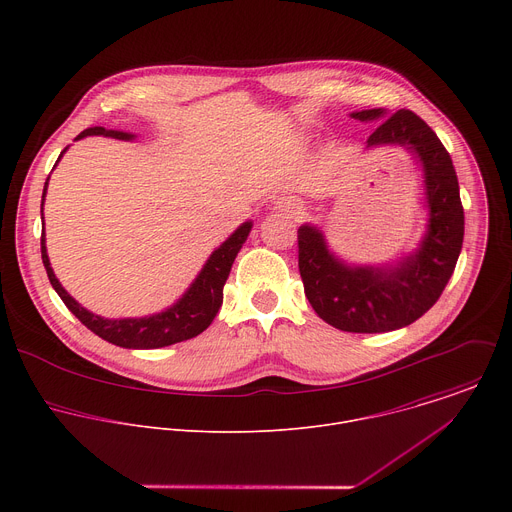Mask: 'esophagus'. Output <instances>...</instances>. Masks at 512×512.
Masks as SVG:
<instances>
[{"label":"esophagus","instance_id":"34e87169","mask_svg":"<svg viewBox=\"0 0 512 512\" xmlns=\"http://www.w3.org/2000/svg\"><path fill=\"white\" fill-rule=\"evenodd\" d=\"M273 210H275V212H281V214H285V216H289V218H294V216H300V214L304 212V206H302V202L296 200V198L281 196V198H277V200L273 202Z\"/></svg>","mask_w":512,"mask_h":512}]
</instances>
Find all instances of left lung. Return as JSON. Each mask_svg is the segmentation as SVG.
Listing matches in <instances>:
<instances>
[{"mask_svg": "<svg viewBox=\"0 0 512 512\" xmlns=\"http://www.w3.org/2000/svg\"><path fill=\"white\" fill-rule=\"evenodd\" d=\"M352 119L381 121L367 150L381 145L405 148L423 176L425 233L417 247L397 261L358 265L338 257L316 225L298 229L300 275L314 312L344 332L377 334L409 326L442 296L464 241V208L450 154L413 111L387 117L385 109L350 113Z\"/></svg>", "mask_w": 512, "mask_h": 512, "instance_id": "left-lung-1", "label": "left lung"}]
</instances>
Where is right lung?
I'll use <instances>...</instances> for the list:
<instances>
[{
	"label": "right lung",
	"mask_w": 512,
	"mask_h": 512,
	"mask_svg": "<svg viewBox=\"0 0 512 512\" xmlns=\"http://www.w3.org/2000/svg\"><path fill=\"white\" fill-rule=\"evenodd\" d=\"M87 135H103V137H113V139H123L131 141L137 135L129 131H119V129H105V127H89L83 133L75 137V141L87 137ZM68 148H64L56 160L64 156ZM54 164V166H56ZM48 180L44 182V192H42V204L40 212L44 218V198L48 190ZM253 229V223L247 221L243 223L221 247H216L190 287L184 291V294L166 310L150 316H141V318H103L99 314L89 312L83 308L75 298H72L68 291L62 287V283L56 279L54 269L50 267L48 251H46V233H42L40 245H42V263L46 267L48 279L52 287L56 289V294L60 300L66 304V308L75 314L91 332L101 336L103 340L121 346V348H139V350H150V348H162L170 346L176 342L190 340L204 332L214 316L221 310L223 304V287L227 283V277L231 273V267L235 263L237 253L241 251L243 243L247 241L249 233Z\"/></svg>",
	"instance_id": "right-lung-1"
}]
</instances>
